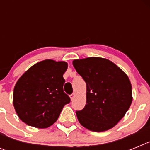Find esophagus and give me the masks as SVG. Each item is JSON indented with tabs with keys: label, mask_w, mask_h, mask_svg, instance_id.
Wrapping results in <instances>:
<instances>
[{
	"label": "esophagus",
	"mask_w": 150,
	"mask_h": 150,
	"mask_svg": "<svg viewBox=\"0 0 150 150\" xmlns=\"http://www.w3.org/2000/svg\"><path fill=\"white\" fill-rule=\"evenodd\" d=\"M74 97H75V94H72V95H70V98H71V100H73V99L74 98Z\"/></svg>",
	"instance_id": "obj_1"
}]
</instances>
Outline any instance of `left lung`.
Returning a JSON list of instances; mask_svg holds the SVG:
<instances>
[{
  "instance_id": "left-lung-1",
  "label": "left lung",
  "mask_w": 150,
  "mask_h": 150,
  "mask_svg": "<svg viewBox=\"0 0 150 150\" xmlns=\"http://www.w3.org/2000/svg\"><path fill=\"white\" fill-rule=\"evenodd\" d=\"M86 83V104L76 111L79 123L95 132L110 129L124 117L132 102L130 79L108 59L88 57L73 61Z\"/></svg>"
}]
</instances>
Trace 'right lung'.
<instances>
[{
	"instance_id": "obj_1",
	"label": "right lung",
	"mask_w": 150,
	"mask_h": 150,
	"mask_svg": "<svg viewBox=\"0 0 150 150\" xmlns=\"http://www.w3.org/2000/svg\"><path fill=\"white\" fill-rule=\"evenodd\" d=\"M68 64L51 59L30 67L17 81L13 103L17 115L28 125L38 128L51 126L71 99L64 92L63 74Z\"/></svg>"
}]
</instances>
